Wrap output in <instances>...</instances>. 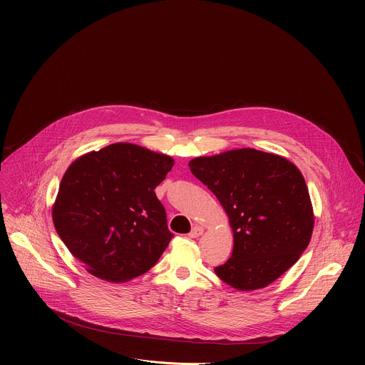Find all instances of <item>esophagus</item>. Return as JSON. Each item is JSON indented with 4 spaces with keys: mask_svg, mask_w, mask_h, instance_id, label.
I'll return each instance as SVG.
<instances>
[{
    "mask_svg": "<svg viewBox=\"0 0 365 365\" xmlns=\"http://www.w3.org/2000/svg\"><path fill=\"white\" fill-rule=\"evenodd\" d=\"M202 232H203V228L199 227V225H195V227L192 228V231L189 232V237H190V238H197L199 235H202Z\"/></svg>",
    "mask_w": 365,
    "mask_h": 365,
    "instance_id": "34e87169",
    "label": "esophagus"
}]
</instances>
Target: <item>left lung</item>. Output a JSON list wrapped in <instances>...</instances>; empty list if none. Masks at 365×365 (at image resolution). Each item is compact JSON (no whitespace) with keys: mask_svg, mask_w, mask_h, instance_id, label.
<instances>
[{"mask_svg":"<svg viewBox=\"0 0 365 365\" xmlns=\"http://www.w3.org/2000/svg\"><path fill=\"white\" fill-rule=\"evenodd\" d=\"M190 172L221 202L234 248L217 276L238 290L262 289L287 272L306 250L314 210L300 170L282 155L230 150L189 162Z\"/></svg>","mask_w":365,"mask_h":365,"instance_id":"obj_1","label":"left lung"}]
</instances>
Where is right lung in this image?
<instances>
[{
    "mask_svg": "<svg viewBox=\"0 0 365 365\" xmlns=\"http://www.w3.org/2000/svg\"><path fill=\"white\" fill-rule=\"evenodd\" d=\"M175 160L131 143L76 159L53 205L55 228L86 270L120 283L148 272L173 234L155 196Z\"/></svg>",
    "mask_w": 365,
    "mask_h": 365,
    "instance_id": "add662e5",
    "label": "right lung"
}]
</instances>
